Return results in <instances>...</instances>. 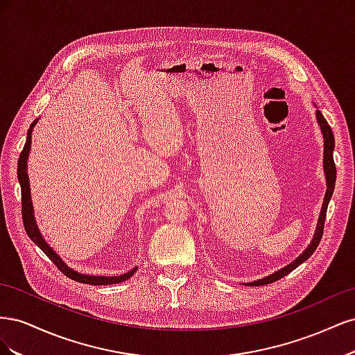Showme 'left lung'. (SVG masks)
I'll list each match as a JSON object with an SVG mask.
<instances>
[{
    "mask_svg": "<svg viewBox=\"0 0 355 355\" xmlns=\"http://www.w3.org/2000/svg\"><path fill=\"white\" fill-rule=\"evenodd\" d=\"M317 121L321 127V132H323V137H324V171H326V179H327V191H326V196H324V202H323V207H321V213H320V219H318V225H317V230L314 234V239L313 243L309 244L308 249L300 254L295 262H292L290 265H287L283 270L277 271L271 275H268L266 278H262L259 282H253L249 283V286H265V284H270L274 283L277 280H280V278L286 277L287 274L292 272L293 270L304 263L306 259H309L311 254L315 252V249L318 247L321 237H323V232H324V220H326V213H327V206H329V201L331 198L333 194V189H335V182H336V166H335V159H333V149H335V137H333L331 133V128L329 125V123L326 121V118L323 116L318 110H317Z\"/></svg>",
    "mask_w": 355,
    "mask_h": 355,
    "instance_id": "obj_1",
    "label": "left lung"
}]
</instances>
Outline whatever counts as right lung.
I'll use <instances>...</instances> for the list:
<instances>
[{
    "instance_id": "right-lung-1",
    "label": "right lung",
    "mask_w": 355,
    "mask_h": 355,
    "mask_svg": "<svg viewBox=\"0 0 355 355\" xmlns=\"http://www.w3.org/2000/svg\"><path fill=\"white\" fill-rule=\"evenodd\" d=\"M37 121H34L31 124L29 130H28V137H26V144L22 149V153H20L19 161H17V179H19V184H20V191H22V220H24V227L25 231L28 234V237L34 241L40 249L44 252L49 259L58 266V270H60L63 274H65L68 278L73 282H78V283H84V284H92V286H106V284H115V283H121L124 280H128L136 270L137 266L133 268L132 271H128L120 277H93V275H83L72 271L71 268H68L65 263L60 261V257L53 252L50 247L47 245V243H44V240L41 239L40 231L35 225L34 220V213H32V204H31V192H29V180H28V173H26V159L29 155V149H31V133H32V128H34Z\"/></svg>"
}]
</instances>
